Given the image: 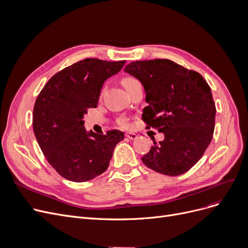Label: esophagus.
<instances>
[{
	"label": "esophagus",
	"mask_w": 248,
	"mask_h": 248,
	"mask_svg": "<svg viewBox=\"0 0 248 248\" xmlns=\"http://www.w3.org/2000/svg\"><path fill=\"white\" fill-rule=\"evenodd\" d=\"M125 137H126L127 139H129V140H137V139H138V134L133 133V132H127V133L125 134Z\"/></svg>",
	"instance_id": "esophagus-1"
}]
</instances>
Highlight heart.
Here are the masks:
<instances>
[{
  "label": "heart",
  "mask_w": 248,
  "mask_h": 248,
  "mask_svg": "<svg viewBox=\"0 0 248 248\" xmlns=\"http://www.w3.org/2000/svg\"><path fill=\"white\" fill-rule=\"evenodd\" d=\"M137 82H139V80H138L137 78H125L122 79V85L124 86L125 89L129 88V87L132 86L133 84H137ZM119 124L122 125V126H125V125L127 124L126 119H121V120H120Z\"/></svg>",
  "instance_id": "obj_1"
}]
</instances>
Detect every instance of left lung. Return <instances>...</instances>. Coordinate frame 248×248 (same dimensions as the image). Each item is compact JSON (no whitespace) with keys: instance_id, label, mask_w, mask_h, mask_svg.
<instances>
[{"instance_id":"obj_1","label":"left lung","mask_w":248,"mask_h":248,"mask_svg":"<svg viewBox=\"0 0 248 248\" xmlns=\"http://www.w3.org/2000/svg\"><path fill=\"white\" fill-rule=\"evenodd\" d=\"M124 71L145 89L148 107L142 120L164 136L159 142L152 139L142 162L167 176L184 174L212 140L216 108L211 89L200 73L167 59L132 62Z\"/></svg>"}]
</instances>
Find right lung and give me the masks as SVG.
I'll list each match as a JSON object with an SVG mask.
<instances>
[{
	"instance_id": "add662e5",
	"label": "right lung",
	"mask_w": 248,
	"mask_h": 248,
	"mask_svg": "<svg viewBox=\"0 0 248 248\" xmlns=\"http://www.w3.org/2000/svg\"><path fill=\"white\" fill-rule=\"evenodd\" d=\"M126 61L85 59L56 73L41 90L34 106L33 129L50 166L63 178L86 182L108 168L124 133L87 131L84 116L96 108L102 86Z\"/></svg>"
}]
</instances>
